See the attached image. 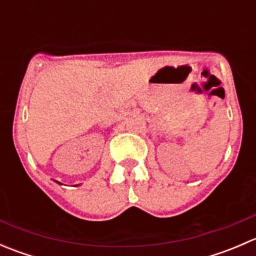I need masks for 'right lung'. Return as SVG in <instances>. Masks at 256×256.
<instances>
[{
	"label": "right lung",
	"instance_id": "right-lung-1",
	"mask_svg": "<svg viewBox=\"0 0 256 256\" xmlns=\"http://www.w3.org/2000/svg\"><path fill=\"white\" fill-rule=\"evenodd\" d=\"M58 183H59V182H58Z\"/></svg>",
	"mask_w": 256,
	"mask_h": 256
}]
</instances>
